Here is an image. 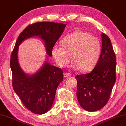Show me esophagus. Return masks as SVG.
I'll list each match as a JSON object with an SVG mask.
<instances>
[{
    "label": "esophagus",
    "mask_w": 126,
    "mask_h": 126,
    "mask_svg": "<svg viewBox=\"0 0 126 126\" xmlns=\"http://www.w3.org/2000/svg\"><path fill=\"white\" fill-rule=\"evenodd\" d=\"M64 76L65 78H70L71 75L69 73H65L64 74Z\"/></svg>",
    "instance_id": "obj_1"
}]
</instances>
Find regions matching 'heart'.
<instances>
[{"label": "heart", "mask_w": 126, "mask_h": 126, "mask_svg": "<svg viewBox=\"0 0 126 126\" xmlns=\"http://www.w3.org/2000/svg\"><path fill=\"white\" fill-rule=\"evenodd\" d=\"M62 44L56 43L52 48V54L59 66L64 67L73 61L71 67L89 71L96 64L101 52L99 38L85 31H77L64 37Z\"/></svg>", "instance_id": "obj_1"}]
</instances>
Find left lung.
Returning a JSON list of instances; mask_svg holds the SVG:
<instances>
[{"mask_svg": "<svg viewBox=\"0 0 126 126\" xmlns=\"http://www.w3.org/2000/svg\"><path fill=\"white\" fill-rule=\"evenodd\" d=\"M101 37V53L95 68L75 77L78 101L89 112L99 110L107 104L116 80V58L111 41L104 33Z\"/></svg>", "mask_w": 126, "mask_h": 126, "instance_id": "left-lung-1", "label": "left lung"}]
</instances>
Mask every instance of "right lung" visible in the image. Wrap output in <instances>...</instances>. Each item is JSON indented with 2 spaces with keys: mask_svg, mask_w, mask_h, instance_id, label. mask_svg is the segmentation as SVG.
Returning a JSON list of instances; mask_svg holds the SVG:
<instances>
[{
  "mask_svg": "<svg viewBox=\"0 0 126 126\" xmlns=\"http://www.w3.org/2000/svg\"><path fill=\"white\" fill-rule=\"evenodd\" d=\"M66 25L52 22L29 25L20 34L11 52L10 65L14 90L25 107L34 113L42 115L51 109L57 87L63 79V72L61 68L45 62L35 74H26L18 62L19 46L27 38L40 36L44 41L47 54L51 57L52 47L63 33Z\"/></svg>",
  "mask_w": 126,
  "mask_h": 126,
  "instance_id": "obj_1",
  "label": "right lung"
}]
</instances>
